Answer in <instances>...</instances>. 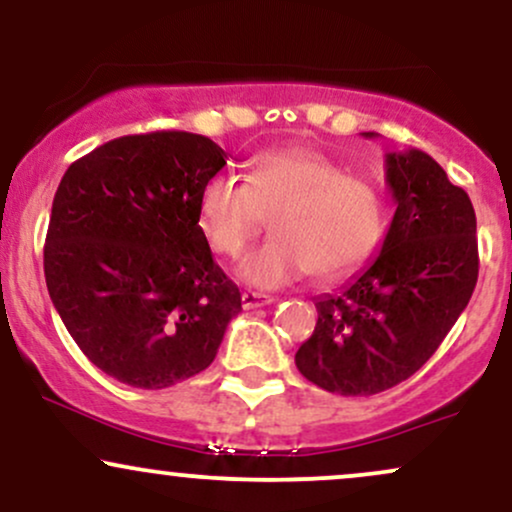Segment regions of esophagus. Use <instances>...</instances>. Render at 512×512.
<instances>
[{
  "instance_id": "esophagus-1",
  "label": "esophagus",
  "mask_w": 512,
  "mask_h": 512,
  "mask_svg": "<svg viewBox=\"0 0 512 512\" xmlns=\"http://www.w3.org/2000/svg\"><path fill=\"white\" fill-rule=\"evenodd\" d=\"M240 301H243V308H245V310H252V308H262V305H269V303L274 301V298L267 296V293L245 291L243 296H240Z\"/></svg>"
}]
</instances>
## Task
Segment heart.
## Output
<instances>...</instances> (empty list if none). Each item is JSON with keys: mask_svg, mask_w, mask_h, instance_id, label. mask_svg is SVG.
Listing matches in <instances>:
<instances>
[{"mask_svg": "<svg viewBox=\"0 0 512 512\" xmlns=\"http://www.w3.org/2000/svg\"><path fill=\"white\" fill-rule=\"evenodd\" d=\"M264 211L272 238L238 262V276L255 289H279L308 272L322 284L344 279L383 238L378 190L310 146L257 151L248 180L216 173L199 192V226L216 255H240Z\"/></svg>", "mask_w": 512, "mask_h": 512, "instance_id": "obj_1", "label": "heart"}]
</instances>
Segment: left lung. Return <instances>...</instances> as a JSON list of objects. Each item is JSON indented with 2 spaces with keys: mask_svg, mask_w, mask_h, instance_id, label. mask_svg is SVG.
I'll list each match as a JSON object with an SVG mask.
<instances>
[{
  "mask_svg": "<svg viewBox=\"0 0 512 512\" xmlns=\"http://www.w3.org/2000/svg\"><path fill=\"white\" fill-rule=\"evenodd\" d=\"M385 182L395 216L383 248L337 293L315 298V330L296 351L310 383L344 397L378 395L414 375L467 308L479 276L467 192L419 149L385 154Z\"/></svg>",
  "mask_w": 512,
  "mask_h": 512,
  "instance_id": "obj_1",
  "label": "left lung"
}]
</instances>
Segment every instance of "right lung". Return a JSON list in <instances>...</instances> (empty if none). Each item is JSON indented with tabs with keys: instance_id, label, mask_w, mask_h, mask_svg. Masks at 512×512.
Instances as JSON below:
<instances>
[{
	"instance_id": "right-lung-1",
	"label": "right lung",
	"mask_w": 512,
	"mask_h": 512,
	"mask_svg": "<svg viewBox=\"0 0 512 512\" xmlns=\"http://www.w3.org/2000/svg\"><path fill=\"white\" fill-rule=\"evenodd\" d=\"M226 151L192 132L129 134L74 161L52 199L45 284L93 366L163 390L211 366L238 286L199 226Z\"/></svg>"
}]
</instances>
